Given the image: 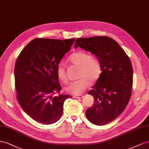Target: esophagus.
Instances as JSON below:
<instances>
[{
	"label": "esophagus",
	"mask_w": 149,
	"mask_h": 149,
	"mask_svg": "<svg viewBox=\"0 0 149 149\" xmlns=\"http://www.w3.org/2000/svg\"><path fill=\"white\" fill-rule=\"evenodd\" d=\"M74 98H75V99H82L83 97V95H73Z\"/></svg>",
	"instance_id": "esophagus-1"
}]
</instances>
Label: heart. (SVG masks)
Returning <instances> with one entry per match:
<instances>
[{
    "instance_id": "heart-1",
    "label": "heart",
    "mask_w": 149,
    "mask_h": 149,
    "mask_svg": "<svg viewBox=\"0 0 149 149\" xmlns=\"http://www.w3.org/2000/svg\"><path fill=\"white\" fill-rule=\"evenodd\" d=\"M69 61L72 64L79 67L80 79L69 84L66 91L74 94L82 93L91 85V81L94 82L100 77L102 68L100 61L95 57L84 51H77L72 54ZM57 74L58 79L66 82L67 77L64 63H59L57 67Z\"/></svg>"
}]
</instances>
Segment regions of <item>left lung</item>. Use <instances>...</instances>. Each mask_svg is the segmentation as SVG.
<instances>
[{
	"instance_id": "left-lung-1",
	"label": "left lung",
	"mask_w": 149,
	"mask_h": 149,
	"mask_svg": "<svg viewBox=\"0 0 149 149\" xmlns=\"http://www.w3.org/2000/svg\"><path fill=\"white\" fill-rule=\"evenodd\" d=\"M80 47L95 55L102 72L88 94L94 102L86 112L93 124L104 125L124 111L132 94L133 69L129 57L117 42L109 37L79 38L75 49Z\"/></svg>"
}]
</instances>
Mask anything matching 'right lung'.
I'll use <instances>...</instances> for the list:
<instances>
[{
  "mask_svg": "<svg viewBox=\"0 0 149 149\" xmlns=\"http://www.w3.org/2000/svg\"><path fill=\"white\" fill-rule=\"evenodd\" d=\"M75 39H36L25 47L17 59L15 86L18 102L33 120L52 124L61 118L69 95L54 96L62 87L57 67L70 50Z\"/></svg>",
  "mask_w": 149,
  "mask_h": 149,
  "instance_id": "right-lung-1",
  "label": "right lung"
}]
</instances>
